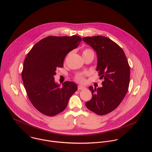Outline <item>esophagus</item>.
Returning a JSON list of instances; mask_svg holds the SVG:
<instances>
[{
	"label": "esophagus",
	"instance_id": "1",
	"mask_svg": "<svg viewBox=\"0 0 152 152\" xmlns=\"http://www.w3.org/2000/svg\"><path fill=\"white\" fill-rule=\"evenodd\" d=\"M85 89V87L82 85H79L78 86V90H82V89Z\"/></svg>",
	"mask_w": 152,
	"mask_h": 152
}]
</instances>
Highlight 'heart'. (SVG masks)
<instances>
[{
  "label": "heart",
  "mask_w": 152,
  "mask_h": 152,
  "mask_svg": "<svg viewBox=\"0 0 152 152\" xmlns=\"http://www.w3.org/2000/svg\"><path fill=\"white\" fill-rule=\"evenodd\" d=\"M93 53V51L90 50V49H86L83 51V54H86V53ZM76 79L81 83H84L85 82V76L83 74H79L77 75Z\"/></svg>",
  "instance_id": "obj_1"
}]
</instances>
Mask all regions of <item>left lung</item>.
I'll use <instances>...</instances> for the list:
<instances>
[{
	"instance_id": "left-lung-1",
	"label": "left lung",
	"mask_w": 152,
	"mask_h": 152,
	"mask_svg": "<svg viewBox=\"0 0 152 152\" xmlns=\"http://www.w3.org/2000/svg\"><path fill=\"white\" fill-rule=\"evenodd\" d=\"M82 39L96 51V70L99 78L104 79L102 87H89L92 96L86 106L98 115H105L117 108L124 98L129 86L130 66L123 49L110 38L98 35Z\"/></svg>"
}]
</instances>
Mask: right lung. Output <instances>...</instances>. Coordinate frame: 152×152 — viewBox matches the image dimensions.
Masks as SVG:
<instances>
[{"label": "right lung", "instance_id": "add662e5", "mask_svg": "<svg viewBox=\"0 0 152 152\" xmlns=\"http://www.w3.org/2000/svg\"><path fill=\"white\" fill-rule=\"evenodd\" d=\"M82 41L77 35L47 37L35 44L23 62L22 78L28 96L42 114L56 115L66 108L69 98L77 91L75 83L55 82L56 68L63 66L66 56Z\"/></svg>", "mask_w": 152, "mask_h": 152}]
</instances>
